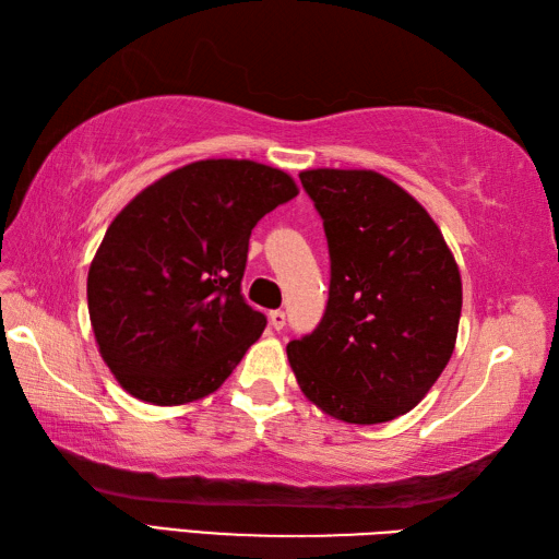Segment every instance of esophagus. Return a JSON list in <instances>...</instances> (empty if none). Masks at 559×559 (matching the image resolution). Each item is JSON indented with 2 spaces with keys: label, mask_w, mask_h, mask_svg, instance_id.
<instances>
[{
  "label": "esophagus",
  "mask_w": 559,
  "mask_h": 559,
  "mask_svg": "<svg viewBox=\"0 0 559 559\" xmlns=\"http://www.w3.org/2000/svg\"><path fill=\"white\" fill-rule=\"evenodd\" d=\"M269 324H271V329L281 331L283 326H286V312H283V310H273V312H269Z\"/></svg>",
  "instance_id": "obj_1"
}]
</instances>
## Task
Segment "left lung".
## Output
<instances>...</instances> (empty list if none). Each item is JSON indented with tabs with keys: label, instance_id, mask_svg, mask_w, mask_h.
<instances>
[{
	"label": "left lung",
	"instance_id": "8db88e82",
	"mask_svg": "<svg viewBox=\"0 0 559 559\" xmlns=\"http://www.w3.org/2000/svg\"><path fill=\"white\" fill-rule=\"evenodd\" d=\"M324 221L331 278L322 322L288 343L305 396L338 420L374 425L418 406L454 353L461 276L442 233L372 170H305Z\"/></svg>",
	"mask_w": 559,
	"mask_h": 559
}]
</instances>
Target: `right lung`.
I'll list each match as a JSON object with an SVG mask.
<instances>
[{
	"instance_id": "right-lung-1",
	"label": "right lung",
	"mask_w": 559,
	"mask_h": 559,
	"mask_svg": "<svg viewBox=\"0 0 559 559\" xmlns=\"http://www.w3.org/2000/svg\"><path fill=\"white\" fill-rule=\"evenodd\" d=\"M298 197L252 160H199L120 211L88 269V314L103 360L129 394L177 406L216 391L266 317L242 295L249 235Z\"/></svg>"
}]
</instances>
